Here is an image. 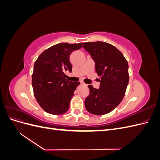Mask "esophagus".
Masks as SVG:
<instances>
[{
  "mask_svg": "<svg viewBox=\"0 0 160 160\" xmlns=\"http://www.w3.org/2000/svg\"><path fill=\"white\" fill-rule=\"evenodd\" d=\"M81 84H82V85H86V84L84 83L83 81H81Z\"/></svg>",
  "mask_w": 160,
  "mask_h": 160,
  "instance_id": "1",
  "label": "esophagus"
}]
</instances>
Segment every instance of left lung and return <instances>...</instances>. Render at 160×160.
Returning a JSON list of instances; mask_svg holds the SVG:
<instances>
[{
    "instance_id": "obj_1",
    "label": "left lung",
    "mask_w": 160,
    "mask_h": 160,
    "mask_svg": "<svg viewBox=\"0 0 160 160\" xmlns=\"http://www.w3.org/2000/svg\"><path fill=\"white\" fill-rule=\"evenodd\" d=\"M83 47L95 61L101 77L99 89L89 85L90 93L85 100L86 109L101 115L113 111L122 101L129 82L128 62L117 48L108 42H85Z\"/></svg>"
}]
</instances>
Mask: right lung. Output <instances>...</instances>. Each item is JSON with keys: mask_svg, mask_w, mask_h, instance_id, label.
Returning a JSON list of instances; mask_svg holds the SVG:
<instances>
[{"mask_svg": "<svg viewBox=\"0 0 160 160\" xmlns=\"http://www.w3.org/2000/svg\"><path fill=\"white\" fill-rule=\"evenodd\" d=\"M82 47V42H61L43 51L35 62L32 85L36 100L47 113L60 115L69 108L70 101L79 82L67 80L65 72L72 71L71 53Z\"/></svg>", "mask_w": 160, "mask_h": 160, "instance_id": "right-lung-1", "label": "right lung"}]
</instances>
